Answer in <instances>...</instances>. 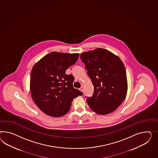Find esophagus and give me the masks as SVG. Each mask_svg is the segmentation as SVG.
<instances>
[{"instance_id": "34e87169", "label": "esophagus", "mask_w": 158, "mask_h": 158, "mask_svg": "<svg viewBox=\"0 0 158 158\" xmlns=\"http://www.w3.org/2000/svg\"><path fill=\"white\" fill-rule=\"evenodd\" d=\"M79 90H80V91H81V92H83V90H84L83 86H81V87L79 89Z\"/></svg>"}]
</instances>
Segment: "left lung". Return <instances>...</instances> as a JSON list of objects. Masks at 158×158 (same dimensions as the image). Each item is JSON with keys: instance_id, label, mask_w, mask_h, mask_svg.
<instances>
[{"instance_id": "8db88e82", "label": "left lung", "mask_w": 158, "mask_h": 158, "mask_svg": "<svg viewBox=\"0 0 158 158\" xmlns=\"http://www.w3.org/2000/svg\"><path fill=\"white\" fill-rule=\"evenodd\" d=\"M80 57L94 87L93 95L87 98V102L98 114L111 113L124 101L128 90L123 61L102 48L84 52Z\"/></svg>"}]
</instances>
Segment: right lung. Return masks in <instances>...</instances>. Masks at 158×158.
I'll return each instance as SVG.
<instances>
[{
	"mask_svg": "<svg viewBox=\"0 0 158 158\" xmlns=\"http://www.w3.org/2000/svg\"><path fill=\"white\" fill-rule=\"evenodd\" d=\"M78 53L51 52L34 65L30 75V92L36 105L46 114L54 117L65 115L71 102L83 93L74 89V77L65 74L76 63Z\"/></svg>",
	"mask_w": 158,
	"mask_h": 158,
	"instance_id": "add662e5",
	"label": "right lung"
}]
</instances>
